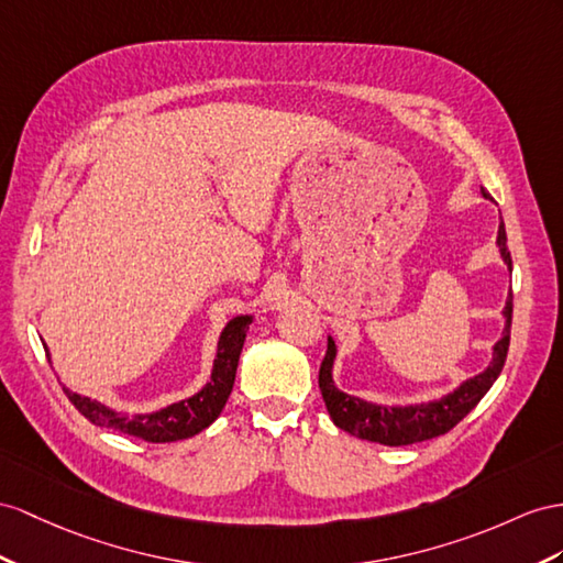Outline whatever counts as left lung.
I'll return each instance as SVG.
<instances>
[{"mask_svg": "<svg viewBox=\"0 0 563 563\" xmlns=\"http://www.w3.org/2000/svg\"><path fill=\"white\" fill-rule=\"evenodd\" d=\"M483 197L493 199L485 190H483ZM497 247L501 254V262L511 271V254L507 250V230H504V221H499ZM511 313H514V295L509 292L507 305H504V311H501L504 316L501 338L495 342L493 362L487 364L485 371H481L478 376L466 378L464 383L456 385L452 393H446L438 399L416 401V405H376V401L342 393L333 378L338 344L328 335V350L319 371V387H321L330 419H333L338 428L347 430L350 435L358 440L380 442L387 446H405V444L444 435V432H450L475 405H478V401L487 395L489 387H493L495 380L499 378L509 352Z\"/></svg>", "mask_w": 563, "mask_h": 563, "instance_id": "1", "label": "left lung"}]
</instances>
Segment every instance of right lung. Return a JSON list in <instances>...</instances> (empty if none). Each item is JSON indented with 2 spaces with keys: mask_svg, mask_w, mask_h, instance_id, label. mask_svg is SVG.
<instances>
[{
  "mask_svg": "<svg viewBox=\"0 0 563 563\" xmlns=\"http://www.w3.org/2000/svg\"><path fill=\"white\" fill-rule=\"evenodd\" d=\"M254 321L252 313L233 316L225 323L219 335V344H216V358L211 366L209 383L197 390L192 397H185L180 401H173L168 407H162L147 413H131V411H117L107 407L104 401L90 399L78 393H70L64 385V393L74 401L76 409L92 421L99 428L119 430L123 435H133L144 442H176L192 438L197 432L209 428L216 419H219L225 401L230 397L238 373L240 352L247 340L250 323ZM42 347L47 352V358L52 362L49 347L42 342Z\"/></svg>",
  "mask_w": 563,
  "mask_h": 563,
  "instance_id": "add662e5",
  "label": "right lung"
}]
</instances>
